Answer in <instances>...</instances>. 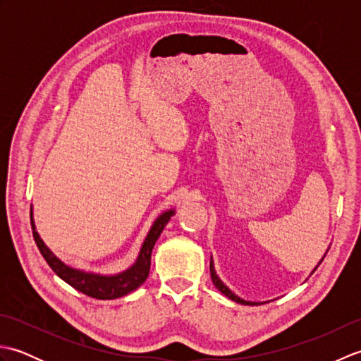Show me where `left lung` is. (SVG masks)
I'll use <instances>...</instances> for the list:
<instances>
[{
    "label": "left lung",
    "instance_id": "obj_1",
    "mask_svg": "<svg viewBox=\"0 0 361 361\" xmlns=\"http://www.w3.org/2000/svg\"><path fill=\"white\" fill-rule=\"evenodd\" d=\"M327 251H329V248H327ZM327 251H326V252H327ZM326 252H324V256L321 257V260H319V262H318V265H317L315 268H313V270H312V273H310V274L315 273V270H317V268L319 267V264L323 262V259L326 257ZM209 270H211V279H212V282H214V286H216V288H217V290H220L221 293H224L225 296H228L229 299H231V301H234V302H237V304H242V305H259V304H265V302H267V301H265V302H257V301H247V299H242L240 296H237V295L234 293V291H233L231 288H229V287L226 286V283H225L224 281H221V279L219 278V276H217V273H216V267H214V260H212V256H211Z\"/></svg>",
    "mask_w": 361,
    "mask_h": 361
}]
</instances>
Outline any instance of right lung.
Returning <instances> with one entry per match:
<instances>
[{"mask_svg": "<svg viewBox=\"0 0 361 361\" xmlns=\"http://www.w3.org/2000/svg\"><path fill=\"white\" fill-rule=\"evenodd\" d=\"M173 214V208L159 214L157 220L153 221V225L150 226L147 235H145L140 255H137L133 265L126 268L124 271L114 274H102L80 270V268L70 267L66 265L63 260H60L48 247H46V243L42 240L40 234L37 233L32 206H30V225H32V234L38 250H40L44 260L60 279H63L66 283H70L73 288L82 291V293L87 296L96 299H116L132 293V291L142 286L145 279H147L150 271L152 250L155 247V242L158 240L159 234L163 233L164 226L167 225V221L171 220Z\"/></svg>", "mask_w": 361, "mask_h": 361, "instance_id": "obj_1", "label": "right lung"}]
</instances>
